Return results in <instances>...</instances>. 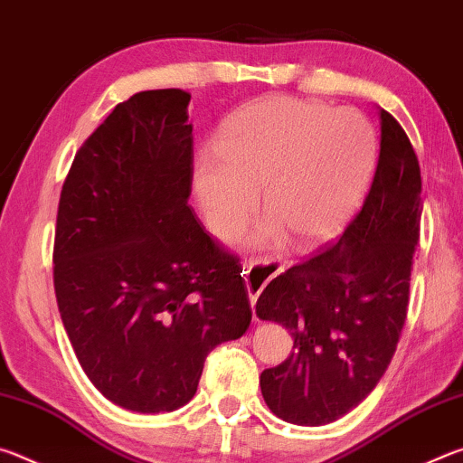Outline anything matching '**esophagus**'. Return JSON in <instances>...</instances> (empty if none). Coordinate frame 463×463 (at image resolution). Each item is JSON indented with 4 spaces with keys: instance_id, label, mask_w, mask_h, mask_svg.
I'll return each mask as SVG.
<instances>
[{
    "instance_id": "1",
    "label": "esophagus",
    "mask_w": 463,
    "mask_h": 463,
    "mask_svg": "<svg viewBox=\"0 0 463 463\" xmlns=\"http://www.w3.org/2000/svg\"><path fill=\"white\" fill-rule=\"evenodd\" d=\"M284 271V263L276 260H261V261H245L242 263V273H245V284L249 292V302L250 308L255 307L257 298L263 292V288L269 284V281L278 276V273ZM257 320V317H255Z\"/></svg>"
}]
</instances>
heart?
I'll return each mask as SVG.
<instances>
[{
    "label": "heart",
    "instance_id": "heart-1",
    "mask_svg": "<svg viewBox=\"0 0 463 463\" xmlns=\"http://www.w3.org/2000/svg\"><path fill=\"white\" fill-rule=\"evenodd\" d=\"M378 159V135L357 109L268 98L226 124L214 148L194 165V185L210 229L239 231L263 190L269 218L253 242L284 239L315 247L354 216Z\"/></svg>",
    "mask_w": 463,
    "mask_h": 463
}]
</instances>
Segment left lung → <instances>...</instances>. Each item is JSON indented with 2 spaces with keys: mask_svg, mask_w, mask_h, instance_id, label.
Here are the masks:
<instances>
[{
  "mask_svg": "<svg viewBox=\"0 0 463 463\" xmlns=\"http://www.w3.org/2000/svg\"><path fill=\"white\" fill-rule=\"evenodd\" d=\"M420 213L419 159L398 120L380 109L378 167L359 214L333 247L271 279L257 300V317L294 339L286 362L260 378L276 417L326 425L380 382L409 310Z\"/></svg>",
  "mask_w": 463,
  "mask_h": 463,
  "instance_id": "1",
  "label": "left lung"
}]
</instances>
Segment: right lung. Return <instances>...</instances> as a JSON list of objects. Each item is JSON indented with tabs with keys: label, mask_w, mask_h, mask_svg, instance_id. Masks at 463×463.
I'll use <instances>...</instances> for the list:
<instances>
[{
	"label": "right lung",
	"mask_w": 463,
	"mask_h": 463,
	"mask_svg": "<svg viewBox=\"0 0 463 463\" xmlns=\"http://www.w3.org/2000/svg\"><path fill=\"white\" fill-rule=\"evenodd\" d=\"M190 93L151 90L112 109L77 151L54 229V294L83 372L109 402L171 412L216 345L250 325L239 257L187 206Z\"/></svg>",
	"instance_id": "add662e5"
}]
</instances>
